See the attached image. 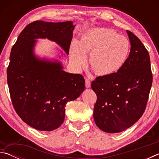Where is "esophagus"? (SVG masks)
Segmentation results:
<instances>
[{
    "instance_id": "34e87169",
    "label": "esophagus",
    "mask_w": 159,
    "mask_h": 159,
    "mask_svg": "<svg viewBox=\"0 0 159 159\" xmlns=\"http://www.w3.org/2000/svg\"><path fill=\"white\" fill-rule=\"evenodd\" d=\"M91 85V82L90 79H85V87L86 88H90Z\"/></svg>"
}]
</instances>
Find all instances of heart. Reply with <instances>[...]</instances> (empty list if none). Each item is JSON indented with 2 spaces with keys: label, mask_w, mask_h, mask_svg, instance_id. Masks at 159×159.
<instances>
[{
  "label": "heart",
  "mask_w": 159,
  "mask_h": 159,
  "mask_svg": "<svg viewBox=\"0 0 159 159\" xmlns=\"http://www.w3.org/2000/svg\"><path fill=\"white\" fill-rule=\"evenodd\" d=\"M130 51V41L125 36L111 29L95 28L85 32L79 41L72 43L69 57L72 64L80 68L90 52V68L99 76H109L122 68Z\"/></svg>",
  "instance_id": "b5f03b06"
}]
</instances>
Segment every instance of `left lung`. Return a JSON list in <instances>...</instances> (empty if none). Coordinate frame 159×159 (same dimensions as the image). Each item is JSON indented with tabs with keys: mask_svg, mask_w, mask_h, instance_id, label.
<instances>
[{
	"mask_svg": "<svg viewBox=\"0 0 159 159\" xmlns=\"http://www.w3.org/2000/svg\"><path fill=\"white\" fill-rule=\"evenodd\" d=\"M127 34L131 48L125 64L116 73L98 76L91 83L97 95L94 120L109 133L125 130L140 118L152 85L149 52L135 35Z\"/></svg>",
	"mask_w": 159,
	"mask_h": 159,
	"instance_id": "left-lung-1",
	"label": "left lung"
}]
</instances>
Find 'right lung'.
I'll list each match as a JSON object with an SVG mask.
<instances>
[{
  "label": "right lung",
  "instance_id": "1",
  "mask_svg": "<svg viewBox=\"0 0 159 159\" xmlns=\"http://www.w3.org/2000/svg\"><path fill=\"white\" fill-rule=\"evenodd\" d=\"M72 23L35 21L23 29L12 48L7 69L12 103L21 120L36 130L51 131L60 127L67 102L85 90L82 75L67 73L60 61L39 60L34 53L35 39L47 38L69 54Z\"/></svg>",
  "mask_w": 159,
  "mask_h": 159
}]
</instances>
